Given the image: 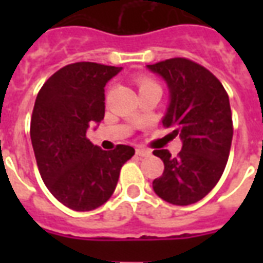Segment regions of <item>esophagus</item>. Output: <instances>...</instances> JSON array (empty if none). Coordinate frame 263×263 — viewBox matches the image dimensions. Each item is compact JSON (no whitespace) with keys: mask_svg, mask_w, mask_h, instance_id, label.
<instances>
[{"mask_svg":"<svg viewBox=\"0 0 263 263\" xmlns=\"http://www.w3.org/2000/svg\"><path fill=\"white\" fill-rule=\"evenodd\" d=\"M137 155L138 156H141V158H145V156H149V155H151V151H148V149H143V148H138Z\"/></svg>","mask_w":263,"mask_h":263,"instance_id":"1","label":"esophagus"}]
</instances>
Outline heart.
I'll list each match as a JSON object with an SVG mask.
<instances>
[{
	"label": "heart",
	"instance_id": "heart-1",
	"mask_svg": "<svg viewBox=\"0 0 263 263\" xmlns=\"http://www.w3.org/2000/svg\"><path fill=\"white\" fill-rule=\"evenodd\" d=\"M149 87H158L156 84H155L154 81L149 80V79H141L139 80V90H143V88H149Z\"/></svg>",
	"mask_w": 263,
	"mask_h": 263
}]
</instances>
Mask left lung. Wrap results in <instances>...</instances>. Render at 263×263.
<instances>
[{
	"label": "left lung",
	"instance_id": "8db88e82",
	"mask_svg": "<svg viewBox=\"0 0 263 263\" xmlns=\"http://www.w3.org/2000/svg\"><path fill=\"white\" fill-rule=\"evenodd\" d=\"M146 67L165 80L169 104L162 124L182 141L176 158L166 149L154 151L165 171L152 187L175 205L197 203L226 169L234 132L230 98L218 79L192 60L175 58Z\"/></svg>",
	"mask_w": 263,
	"mask_h": 263
}]
</instances>
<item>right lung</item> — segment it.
Wrapping results in <instances>:
<instances>
[{"label":"right lung","mask_w":263,"mask_h":263,"mask_svg":"<svg viewBox=\"0 0 263 263\" xmlns=\"http://www.w3.org/2000/svg\"><path fill=\"white\" fill-rule=\"evenodd\" d=\"M122 67L79 62L58 70L37 94L31 141L49 192L76 211L103 205L114 193L120 171L135 149L103 151L87 139L105 112L104 87Z\"/></svg>","instance_id":"obj_1"}]
</instances>
